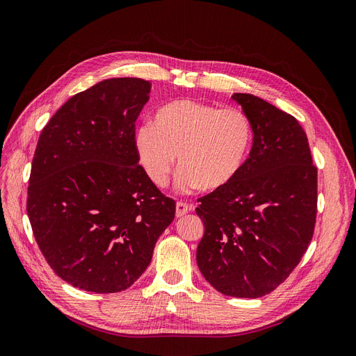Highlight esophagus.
Segmentation results:
<instances>
[{
	"label": "esophagus",
	"mask_w": 356,
	"mask_h": 356,
	"mask_svg": "<svg viewBox=\"0 0 356 356\" xmlns=\"http://www.w3.org/2000/svg\"><path fill=\"white\" fill-rule=\"evenodd\" d=\"M189 211H192V205L186 204V202H177L176 204V216L180 218V216L186 215Z\"/></svg>",
	"instance_id": "esophagus-1"
}]
</instances>
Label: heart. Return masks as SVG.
<instances>
[{
	"mask_svg": "<svg viewBox=\"0 0 356 356\" xmlns=\"http://www.w3.org/2000/svg\"><path fill=\"white\" fill-rule=\"evenodd\" d=\"M135 151L148 179L167 184L179 157L177 186L220 191L241 173L253 147L252 122L237 107L181 99L170 102L135 129Z\"/></svg>",
	"mask_w": 356,
	"mask_h": 356,
	"instance_id": "1",
	"label": "heart"
}]
</instances>
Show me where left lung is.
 Here are the masks:
<instances>
[{"mask_svg":"<svg viewBox=\"0 0 356 356\" xmlns=\"http://www.w3.org/2000/svg\"><path fill=\"white\" fill-rule=\"evenodd\" d=\"M231 99L252 122L253 147L229 186L197 200L205 233L196 261L224 296L259 298L286 280L313 238L317 168L296 118L253 95Z\"/></svg>","mask_w":356,"mask_h":356,"instance_id":"8db88e82","label":"left lung"}]
</instances>
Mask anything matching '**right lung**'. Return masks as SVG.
<instances>
[{"label": "right lung", "mask_w": 356, "mask_h": 356, "mask_svg": "<svg viewBox=\"0 0 356 356\" xmlns=\"http://www.w3.org/2000/svg\"><path fill=\"white\" fill-rule=\"evenodd\" d=\"M149 90L141 79L103 80L60 106L39 136L27 215L46 261L75 288H129L175 220V200L148 179L134 144Z\"/></svg>", "instance_id": "obj_1"}]
</instances>
